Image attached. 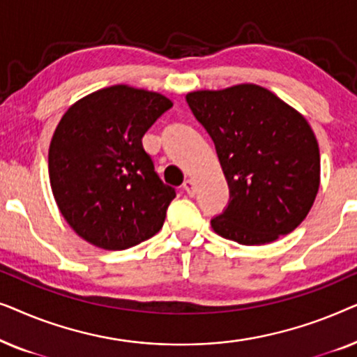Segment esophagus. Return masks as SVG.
<instances>
[{
	"label": "esophagus",
	"mask_w": 357,
	"mask_h": 357,
	"mask_svg": "<svg viewBox=\"0 0 357 357\" xmlns=\"http://www.w3.org/2000/svg\"><path fill=\"white\" fill-rule=\"evenodd\" d=\"M182 187H183L185 192L190 195V197H193V195H195V183H193V180H190V178L185 180Z\"/></svg>",
	"instance_id": "34e87169"
}]
</instances>
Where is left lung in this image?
Masks as SVG:
<instances>
[{
	"label": "left lung",
	"mask_w": 357,
	"mask_h": 357,
	"mask_svg": "<svg viewBox=\"0 0 357 357\" xmlns=\"http://www.w3.org/2000/svg\"><path fill=\"white\" fill-rule=\"evenodd\" d=\"M211 136L229 185L214 232L242 245H263L294 231L320 185L319 143L310 125L265 87L238 84L187 94Z\"/></svg>",
	"instance_id": "obj_1"
}]
</instances>
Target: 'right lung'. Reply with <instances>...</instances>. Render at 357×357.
<instances>
[{
  "label": "right lung",
  "mask_w": 357,
  "mask_h": 357,
  "mask_svg": "<svg viewBox=\"0 0 357 357\" xmlns=\"http://www.w3.org/2000/svg\"><path fill=\"white\" fill-rule=\"evenodd\" d=\"M172 102L112 86L70 107L53 133L48 175L68 224L92 245L125 250L162 227L175 188L165 185L143 136Z\"/></svg>",
  "instance_id": "obj_1"
}]
</instances>
